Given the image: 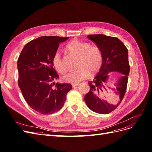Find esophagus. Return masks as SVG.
I'll use <instances>...</instances> for the list:
<instances>
[{
    "mask_svg": "<svg viewBox=\"0 0 152 152\" xmlns=\"http://www.w3.org/2000/svg\"><path fill=\"white\" fill-rule=\"evenodd\" d=\"M77 86H79V84H72V86L73 87H76Z\"/></svg>",
    "mask_w": 152,
    "mask_h": 152,
    "instance_id": "34e87169",
    "label": "esophagus"
}]
</instances>
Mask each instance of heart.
<instances>
[{
    "label": "heart",
    "instance_id": "b5f03b06",
    "mask_svg": "<svg viewBox=\"0 0 152 152\" xmlns=\"http://www.w3.org/2000/svg\"><path fill=\"white\" fill-rule=\"evenodd\" d=\"M67 49L78 56L75 70L66 73L62 77L63 81L70 84H77L89 75V73L97 72L103 62L102 53L96 45H90L86 41L73 40L67 45ZM53 65L59 73L65 70V63L60 50L55 52L52 59Z\"/></svg>",
    "mask_w": 152,
    "mask_h": 152
}]
</instances>
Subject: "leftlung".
Instances as JSON below:
<instances>
[{
  "label": "left lung",
  "instance_id": "obj_1",
  "mask_svg": "<svg viewBox=\"0 0 152 152\" xmlns=\"http://www.w3.org/2000/svg\"><path fill=\"white\" fill-rule=\"evenodd\" d=\"M91 40L100 49L102 53L103 63L98 74L88 84L90 91L84 97L86 104L93 112L107 114L112 112L120 104L125 95L130 66L128 60V50L124 43L117 37L103 34L89 35ZM117 71L122 73L115 86L107 88L104 84L107 81L110 72ZM107 93L117 95L119 102L115 105L108 104L102 96Z\"/></svg>",
  "mask_w": 152,
  "mask_h": 152
}]
</instances>
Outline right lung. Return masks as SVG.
Returning <instances> with one entry per match:
<instances>
[{
	"mask_svg": "<svg viewBox=\"0 0 152 152\" xmlns=\"http://www.w3.org/2000/svg\"><path fill=\"white\" fill-rule=\"evenodd\" d=\"M69 37L43 36L27 43L18 59V86L30 107L44 115L60 110L70 84L55 83L59 78L53 68L52 59L59 43Z\"/></svg>",
	"mask_w": 152,
	"mask_h": 152,
	"instance_id": "right-lung-1",
	"label": "right lung"
}]
</instances>
